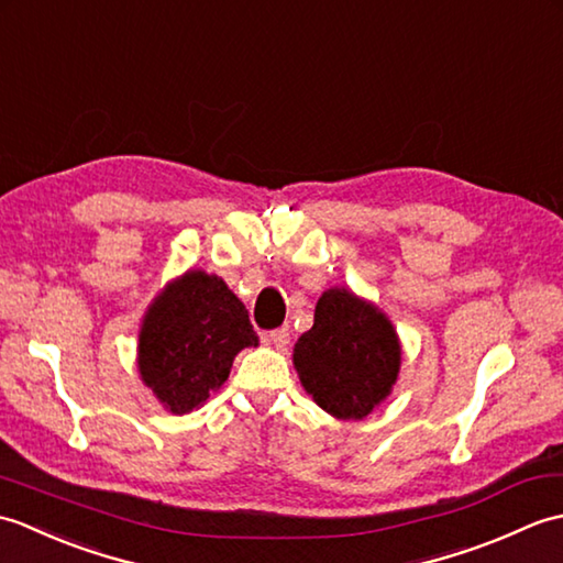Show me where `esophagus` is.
Masks as SVG:
<instances>
[{"mask_svg":"<svg viewBox=\"0 0 563 563\" xmlns=\"http://www.w3.org/2000/svg\"><path fill=\"white\" fill-rule=\"evenodd\" d=\"M268 341L275 345V349L278 351H283L285 345L290 343V329L288 327H280V329H273L271 333H268Z\"/></svg>","mask_w":563,"mask_h":563,"instance_id":"esophagus-1","label":"esophagus"}]
</instances>
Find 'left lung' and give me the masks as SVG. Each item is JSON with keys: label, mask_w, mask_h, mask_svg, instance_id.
Masks as SVG:
<instances>
[{"label": "left lung", "mask_w": 563, "mask_h": 563, "mask_svg": "<svg viewBox=\"0 0 563 563\" xmlns=\"http://www.w3.org/2000/svg\"><path fill=\"white\" fill-rule=\"evenodd\" d=\"M305 391L341 421H363L399 377L401 343L385 312L345 288L319 297L314 324L295 343Z\"/></svg>", "instance_id": "1"}]
</instances>
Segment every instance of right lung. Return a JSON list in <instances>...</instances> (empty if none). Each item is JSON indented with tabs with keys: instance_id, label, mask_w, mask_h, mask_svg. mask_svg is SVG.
Wrapping results in <instances>:
<instances>
[{
	"instance_id": "add662e5",
	"label": "right lung",
	"mask_w": 563,
	"mask_h": 563,
	"mask_svg": "<svg viewBox=\"0 0 563 563\" xmlns=\"http://www.w3.org/2000/svg\"><path fill=\"white\" fill-rule=\"evenodd\" d=\"M249 345H258V336L244 302L218 275L188 271L154 297L142 319L137 369L164 409L184 416L224 385Z\"/></svg>"
}]
</instances>
